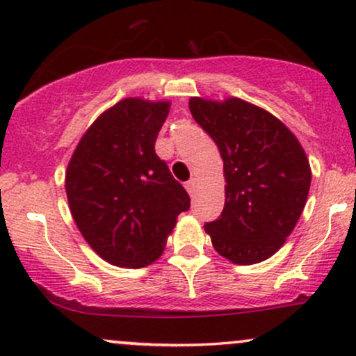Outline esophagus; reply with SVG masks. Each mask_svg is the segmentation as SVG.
Here are the masks:
<instances>
[{
    "mask_svg": "<svg viewBox=\"0 0 356 356\" xmlns=\"http://www.w3.org/2000/svg\"><path fill=\"white\" fill-rule=\"evenodd\" d=\"M186 189L189 192L191 197H194L195 192H197V182H195V179H191V181L186 182Z\"/></svg>",
    "mask_w": 356,
    "mask_h": 356,
    "instance_id": "34e87169",
    "label": "esophagus"
}]
</instances>
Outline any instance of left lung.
Listing matches in <instances>:
<instances>
[{
	"mask_svg": "<svg viewBox=\"0 0 356 356\" xmlns=\"http://www.w3.org/2000/svg\"><path fill=\"white\" fill-rule=\"evenodd\" d=\"M194 120L224 161L226 202L206 232L234 264L268 259L295 229L308 199L312 169L291 130L266 110L241 99L189 100Z\"/></svg>",
	"mask_w": 356,
	"mask_h": 356,
	"instance_id": "obj_1",
	"label": "left lung"
}]
</instances>
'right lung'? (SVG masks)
Listing matches in <instances>:
<instances>
[{
  "label": "right lung",
  "mask_w": 356,
  "mask_h": 356,
  "mask_svg": "<svg viewBox=\"0 0 356 356\" xmlns=\"http://www.w3.org/2000/svg\"><path fill=\"white\" fill-rule=\"evenodd\" d=\"M169 102L125 99L90 125L67 175L75 224L93 251L113 266L144 268L164 251L186 189L155 154Z\"/></svg>",
  "instance_id": "obj_1"
}]
</instances>
